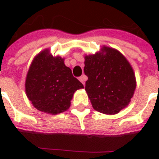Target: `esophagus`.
Here are the masks:
<instances>
[{
	"mask_svg": "<svg viewBox=\"0 0 159 159\" xmlns=\"http://www.w3.org/2000/svg\"><path fill=\"white\" fill-rule=\"evenodd\" d=\"M86 80H87V77H86V75H82V76H80V77H79V80L80 81L81 83H82L83 84H85V81H86Z\"/></svg>",
	"mask_w": 159,
	"mask_h": 159,
	"instance_id": "obj_1",
	"label": "esophagus"
}]
</instances>
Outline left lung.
Returning a JSON list of instances; mask_svg holds the SVG:
<instances>
[{
  "label": "left lung",
  "instance_id": "8db88e82",
  "mask_svg": "<svg viewBox=\"0 0 159 159\" xmlns=\"http://www.w3.org/2000/svg\"><path fill=\"white\" fill-rule=\"evenodd\" d=\"M85 90L93 108L115 115L125 108L134 95L135 75L130 63L118 50L102 48V52L85 56Z\"/></svg>",
  "mask_w": 159,
  "mask_h": 159
}]
</instances>
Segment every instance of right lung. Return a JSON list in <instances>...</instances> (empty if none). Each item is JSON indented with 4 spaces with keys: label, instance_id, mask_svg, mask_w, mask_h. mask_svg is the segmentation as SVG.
Returning a JSON list of instances; mask_svg holds the SVG:
<instances>
[{
    "label": "right lung",
    "instance_id": "obj_1",
    "mask_svg": "<svg viewBox=\"0 0 159 159\" xmlns=\"http://www.w3.org/2000/svg\"><path fill=\"white\" fill-rule=\"evenodd\" d=\"M84 85L73 76L64 60L52 57L48 50L36 56L25 81V92L33 107L52 115L62 113L70 107L73 94Z\"/></svg>",
    "mask_w": 159,
    "mask_h": 159
}]
</instances>
